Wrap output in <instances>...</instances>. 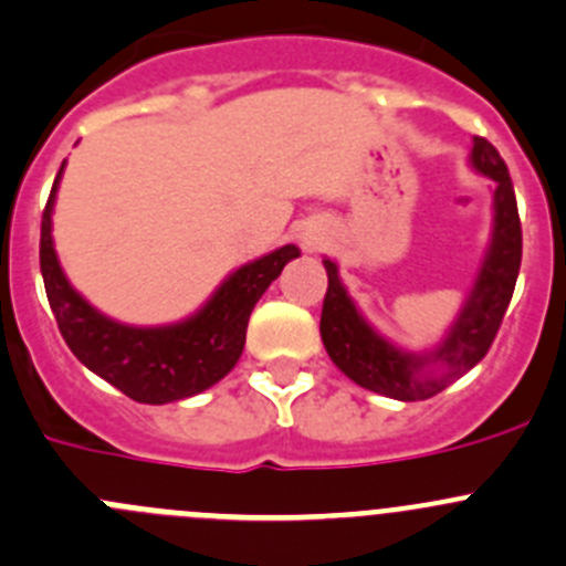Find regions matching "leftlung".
Returning <instances> with one entry per match:
<instances>
[{
  "label": "left lung",
  "instance_id": "8db88e82",
  "mask_svg": "<svg viewBox=\"0 0 566 566\" xmlns=\"http://www.w3.org/2000/svg\"><path fill=\"white\" fill-rule=\"evenodd\" d=\"M470 166L495 182L492 193V234L481 260L479 276L459 310L457 321L440 345L431 350L398 348L392 339L378 334L367 323L359 306L339 282L337 262L323 260L328 273V290L323 298L321 337L334 365L370 392L395 400L434 398L457 378L473 370L490 350L503 315L517 284L523 260V229H520L517 199L512 177L495 146L484 137H473Z\"/></svg>",
  "mask_w": 566,
  "mask_h": 566
}]
</instances>
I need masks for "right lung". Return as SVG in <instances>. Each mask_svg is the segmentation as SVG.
Masks as SVG:
<instances>
[{
	"instance_id": "add662e5",
	"label": "right lung",
	"mask_w": 566,
	"mask_h": 566,
	"mask_svg": "<svg viewBox=\"0 0 566 566\" xmlns=\"http://www.w3.org/2000/svg\"><path fill=\"white\" fill-rule=\"evenodd\" d=\"M65 163L49 193L41 221V273L46 298L65 345L76 359L137 403H171L221 381L245 345L251 310L290 260L293 243L238 268L199 312L168 326H126L87 304L60 268L52 240V212Z\"/></svg>"
}]
</instances>
